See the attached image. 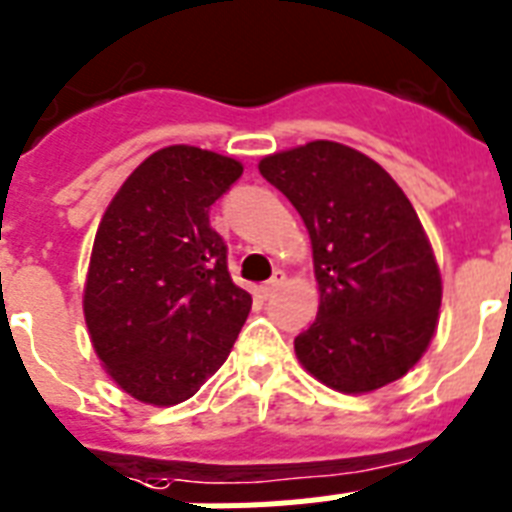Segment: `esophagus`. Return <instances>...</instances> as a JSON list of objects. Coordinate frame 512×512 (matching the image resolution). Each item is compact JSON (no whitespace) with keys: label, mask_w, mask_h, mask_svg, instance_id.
Returning <instances> with one entry per match:
<instances>
[{"label":"esophagus","mask_w":512,"mask_h":512,"mask_svg":"<svg viewBox=\"0 0 512 512\" xmlns=\"http://www.w3.org/2000/svg\"><path fill=\"white\" fill-rule=\"evenodd\" d=\"M282 282H285V272H282V269H277V272H274L272 277L264 282V285H261V295H264V298H269L274 290H280Z\"/></svg>","instance_id":"1"}]
</instances>
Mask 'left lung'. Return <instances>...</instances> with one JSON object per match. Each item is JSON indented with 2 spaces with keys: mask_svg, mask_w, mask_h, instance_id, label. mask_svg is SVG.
Segmentation results:
<instances>
[{
  "mask_svg": "<svg viewBox=\"0 0 512 512\" xmlns=\"http://www.w3.org/2000/svg\"><path fill=\"white\" fill-rule=\"evenodd\" d=\"M259 172L298 209L314 248L319 311L295 337L303 369L348 395L403 377L432 340L442 280L400 185L335 141L266 156Z\"/></svg>",
  "mask_w": 512,
  "mask_h": 512,
  "instance_id": "left-lung-1",
  "label": "left lung"
}]
</instances>
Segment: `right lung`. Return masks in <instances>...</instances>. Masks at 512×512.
Segmentation results:
<instances>
[{
  "label": "right lung",
  "instance_id": "1",
  "mask_svg": "<svg viewBox=\"0 0 512 512\" xmlns=\"http://www.w3.org/2000/svg\"><path fill=\"white\" fill-rule=\"evenodd\" d=\"M243 175L196 146L151 154L96 230L83 311L96 356L135 400L175 405L230 356L251 295L227 272L209 209Z\"/></svg>",
  "mask_w": 512,
  "mask_h": 512
}]
</instances>
